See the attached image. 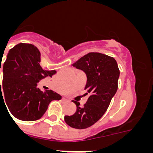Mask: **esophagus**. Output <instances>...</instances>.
Segmentation results:
<instances>
[{
  "mask_svg": "<svg viewBox=\"0 0 153 153\" xmlns=\"http://www.w3.org/2000/svg\"><path fill=\"white\" fill-rule=\"evenodd\" d=\"M62 100L63 101V102H68V100H67V99H65V98H63L62 99Z\"/></svg>",
  "mask_w": 153,
  "mask_h": 153,
  "instance_id": "1",
  "label": "esophagus"
}]
</instances>
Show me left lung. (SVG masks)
Instances as JSON below:
<instances>
[{
	"mask_svg": "<svg viewBox=\"0 0 153 153\" xmlns=\"http://www.w3.org/2000/svg\"><path fill=\"white\" fill-rule=\"evenodd\" d=\"M73 67L86 74L85 94L89 93L90 97L83 106L73 100L76 111L72 116H65L64 120L72 128L83 129L96 123L106 113L118 89L120 70L114 58L100 53H89Z\"/></svg>",
	"mask_w": 153,
	"mask_h": 153,
	"instance_id": "left-lung-1",
	"label": "left lung"
}]
</instances>
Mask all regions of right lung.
Segmentation results:
<instances>
[{"label":"right lung","mask_w":153,"mask_h":153,"mask_svg":"<svg viewBox=\"0 0 153 153\" xmlns=\"http://www.w3.org/2000/svg\"><path fill=\"white\" fill-rule=\"evenodd\" d=\"M40 62V53L36 47L19 44L9 51L3 66L0 100L5 101L9 111L20 120H39L51 101L61 99L60 94L53 90L43 92L37 88L40 79L51 77L56 73V70H44Z\"/></svg>","instance_id":"add662e5"}]
</instances>
